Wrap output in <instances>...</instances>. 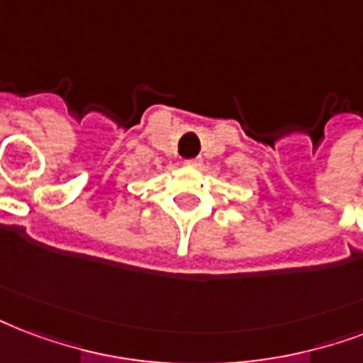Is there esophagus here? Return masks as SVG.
Segmentation results:
<instances>
[{"label":"esophagus","instance_id":"obj_1","mask_svg":"<svg viewBox=\"0 0 363 363\" xmlns=\"http://www.w3.org/2000/svg\"><path fill=\"white\" fill-rule=\"evenodd\" d=\"M188 167H200L201 165V157H194V160H186Z\"/></svg>","mask_w":363,"mask_h":363}]
</instances>
